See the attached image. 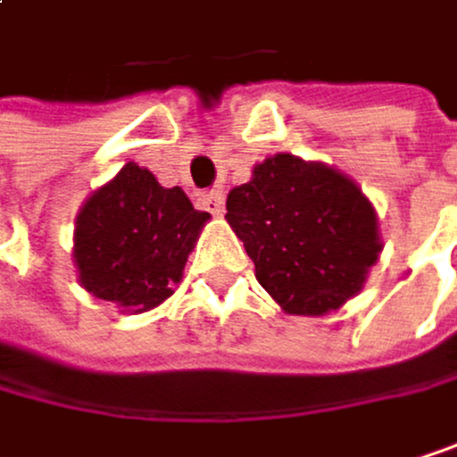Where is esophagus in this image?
<instances>
[{
	"instance_id": "obj_1",
	"label": "esophagus",
	"mask_w": 457,
	"mask_h": 457,
	"mask_svg": "<svg viewBox=\"0 0 457 457\" xmlns=\"http://www.w3.org/2000/svg\"><path fill=\"white\" fill-rule=\"evenodd\" d=\"M200 203H203V208H205V211H211L213 216L224 213V192H221V189H213V192L203 195V197H200Z\"/></svg>"
}]
</instances>
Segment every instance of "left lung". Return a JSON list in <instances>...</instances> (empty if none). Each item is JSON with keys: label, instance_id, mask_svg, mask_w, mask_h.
Returning <instances> with one entry per match:
<instances>
[{"label": "left lung", "instance_id": "8db88e82", "mask_svg": "<svg viewBox=\"0 0 457 457\" xmlns=\"http://www.w3.org/2000/svg\"><path fill=\"white\" fill-rule=\"evenodd\" d=\"M227 221L257 281L287 312L322 317L363 289L382 241L377 211L352 179L322 162L273 154L227 195Z\"/></svg>", "mask_w": 457, "mask_h": 457}]
</instances>
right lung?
Instances as JSON below:
<instances>
[{
  "mask_svg": "<svg viewBox=\"0 0 457 457\" xmlns=\"http://www.w3.org/2000/svg\"><path fill=\"white\" fill-rule=\"evenodd\" d=\"M208 219L181 187L165 189L129 162L75 216L78 278L94 298L148 312L173 295Z\"/></svg>",
  "mask_w": 457,
  "mask_h": 457,
  "instance_id": "add662e5",
  "label": "right lung"
}]
</instances>
